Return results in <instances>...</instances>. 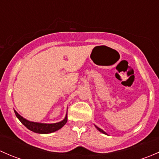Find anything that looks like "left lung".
<instances>
[{"mask_svg":"<svg viewBox=\"0 0 159 159\" xmlns=\"http://www.w3.org/2000/svg\"><path fill=\"white\" fill-rule=\"evenodd\" d=\"M95 127H96V129H97L98 130V131H101V132H102V133H103V134H106V133H105V131H103V130H102V129H100V128L97 127V126H96V125H95Z\"/></svg>","mask_w":159,"mask_h":159,"instance_id":"obj_1","label":"left lung"}]
</instances>
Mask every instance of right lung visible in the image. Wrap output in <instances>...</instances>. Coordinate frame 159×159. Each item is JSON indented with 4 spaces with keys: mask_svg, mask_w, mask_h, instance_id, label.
Masks as SVG:
<instances>
[{
    "mask_svg": "<svg viewBox=\"0 0 159 159\" xmlns=\"http://www.w3.org/2000/svg\"><path fill=\"white\" fill-rule=\"evenodd\" d=\"M14 113H15L17 118L20 120V122L27 129L35 133H39V134H49V133H52L54 131H57V130L61 129L68 121V115H67V114L65 119L62 120L60 122L53 123V124H44V123L34 122V121H28V120L25 119L23 117L20 116L16 111H14Z\"/></svg>",
    "mask_w": 159,
    "mask_h": 159,
    "instance_id": "add662e5",
    "label": "right lung"
}]
</instances>
